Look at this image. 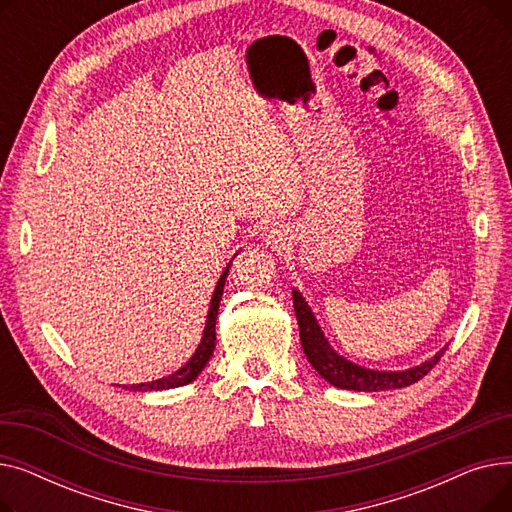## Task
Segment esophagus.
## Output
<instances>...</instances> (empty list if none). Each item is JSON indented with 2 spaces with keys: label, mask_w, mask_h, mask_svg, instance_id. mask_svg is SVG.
Returning a JSON list of instances; mask_svg holds the SVG:
<instances>
[{
  "label": "esophagus",
  "mask_w": 512,
  "mask_h": 512,
  "mask_svg": "<svg viewBox=\"0 0 512 512\" xmlns=\"http://www.w3.org/2000/svg\"><path fill=\"white\" fill-rule=\"evenodd\" d=\"M263 240H265V245L270 247V249L282 251V249L288 247V232L282 226H272L270 230H265Z\"/></svg>",
  "instance_id": "esophagus-1"
}]
</instances>
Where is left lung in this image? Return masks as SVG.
Masks as SVG:
<instances>
[{
	"instance_id": "1",
	"label": "left lung",
	"mask_w": 512,
	"mask_h": 512,
	"mask_svg": "<svg viewBox=\"0 0 512 512\" xmlns=\"http://www.w3.org/2000/svg\"><path fill=\"white\" fill-rule=\"evenodd\" d=\"M292 303L294 313H297L299 332H301V346L305 351V357L313 365V369L330 382L336 388L342 390H355V392H380V390H396L407 388L415 382H419L423 375L429 373L448 346L438 351L434 357H429L421 365L402 369V371H382V369H369L361 367L353 361L344 359L340 353L334 351V346L328 342L324 330L317 324V319L307 305L303 294L294 288L292 290Z\"/></svg>"
}]
</instances>
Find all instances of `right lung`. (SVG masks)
Wrapping results in <instances>:
<instances>
[{"label": "right lung", "mask_w": 512, "mask_h": 512, "mask_svg": "<svg viewBox=\"0 0 512 512\" xmlns=\"http://www.w3.org/2000/svg\"><path fill=\"white\" fill-rule=\"evenodd\" d=\"M232 261L224 267V272L215 284V290L211 294V303H209V311H207V319H205V330L201 336V342L197 346V351L193 353V357L188 359L180 369H176L174 373L166 375V378H159L153 382H145V384H118L122 390L128 392H157V390H172V388H180L191 384L199 378V373L205 369V365L209 363L211 355H213V348H215V319H218V311H220V301H222V294H224V284L228 278V270H230Z\"/></svg>", "instance_id": "obj_1"}]
</instances>
